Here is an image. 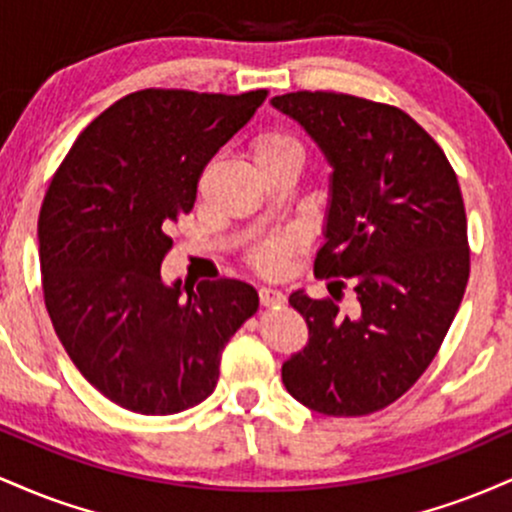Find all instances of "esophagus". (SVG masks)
Masks as SVG:
<instances>
[{"label": "esophagus", "instance_id": "esophagus-1", "mask_svg": "<svg viewBox=\"0 0 512 512\" xmlns=\"http://www.w3.org/2000/svg\"><path fill=\"white\" fill-rule=\"evenodd\" d=\"M260 301L262 305H279L284 303V293H281L279 289H274V286H262L260 289Z\"/></svg>", "mask_w": 512, "mask_h": 512}]
</instances>
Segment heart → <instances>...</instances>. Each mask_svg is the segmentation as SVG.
<instances>
[{"label":"heart","mask_w":512,"mask_h":512,"mask_svg":"<svg viewBox=\"0 0 512 512\" xmlns=\"http://www.w3.org/2000/svg\"><path fill=\"white\" fill-rule=\"evenodd\" d=\"M286 154L303 156V146L298 144L291 134L284 132L262 134V137H257L255 146H252V158H255V161ZM296 245L298 240L293 236H276L262 240L255 248V252H252V264H255L262 274H281L286 269V264H289V255Z\"/></svg>","instance_id":"1"}]
</instances>
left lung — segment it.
Wrapping results in <instances>:
<instances>
[{
  "label": "left lung",
  "instance_id": "8db88e82",
  "mask_svg": "<svg viewBox=\"0 0 512 512\" xmlns=\"http://www.w3.org/2000/svg\"><path fill=\"white\" fill-rule=\"evenodd\" d=\"M272 105L315 139L332 173L325 245L315 276L351 281L358 313L293 291L308 346L281 368L303 407L366 416L390 407L424 375L469 279L467 214L455 170L436 139L387 103L296 91Z\"/></svg>",
  "mask_w": 512,
  "mask_h": 512
}]
</instances>
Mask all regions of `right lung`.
Masks as SVG:
<instances>
[{
	"mask_svg": "<svg viewBox=\"0 0 512 512\" xmlns=\"http://www.w3.org/2000/svg\"><path fill=\"white\" fill-rule=\"evenodd\" d=\"M264 98L134 91L52 175L38 219L45 308L74 366L122 409L168 416L204 402L223 346L260 308L250 284L226 276L166 286L161 262L204 166Z\"/></svg>",
	"mask_w": 512,
	"mask_h": 512,
	"instance_id": "obj_1",
	"label": "right lung"
}]
</instances>
